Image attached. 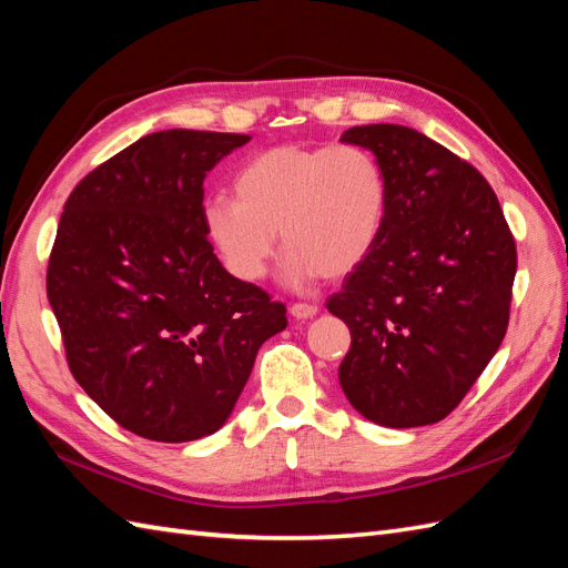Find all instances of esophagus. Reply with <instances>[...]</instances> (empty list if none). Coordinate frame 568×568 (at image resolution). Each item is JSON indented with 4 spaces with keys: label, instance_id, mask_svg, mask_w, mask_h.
Wrapping results in <instances>:
<instances>
[{
    "label": "esophagus",
    "instance_id": "34e87169",
    "mask_svg": "<svg viewBox=\"0 0 568 568\" xmlns=\"http://www.w3.org/2000/svg\"><path fill=\"white\" fill-rule=\"evenodd\" d=\"M316 312H320V307L310 305V302H295V305L290 307V314H293L295 320H312Z\"/></svg>",
    "mask_w": 568,
    "mask_h": 568
}]
</instances>
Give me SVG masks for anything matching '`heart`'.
Returning a JSON list of instances; mask_svg holds the SVG:
<instances>
[{
  "instance_id": "heart-1",
  "label": "heart",
  "mask_w": 568,
  "mask_h": 568,
  "mask_svg": "<svg viewBox=\"0 0 568 568\" xmlns=\"http://www.w3.org/2000/svg\"><path fill=\"white\" fill-rule=\"evenodd\" d=\"M234 197L203 205L210 240L236 278L258 281L275 242L287 248L293 283L344 278L373 254L385 232L389 186L377 156L358 144H275L240 166Z\"/></svg>"
}]
</instances>
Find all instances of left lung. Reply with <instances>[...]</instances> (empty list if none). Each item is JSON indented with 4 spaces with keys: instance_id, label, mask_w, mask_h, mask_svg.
Returning <instances> with one entry per match:
<instances>
[{
    "instance_id": "8db88e82",
    "label": "left lung",
    "mask_w": 568,
    "mask_h": 568,
    "mask_svg": "<svg viewBox=\"0 0 568 568\" xmlns=\"http://www.w3.org/2000/svg\"><path fill=\"white\" fill-rule=\"evenodd\" d=\"M341 142L371 150L389 186L377 246L326 302L351 328L341 389L377 426L438 424L506 336L516 242L479 171L418 130L358 125Z\"/></svg>"
}]
</instances>
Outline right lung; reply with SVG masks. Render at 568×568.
Segmentation results:
<instances>
[{"instance_id": "right-lung-1", "label": "right lung", "mask_w": 568, "mask_h": 568, "mask_svg": "<svg viewBox=\"0 0 568 568\" xmlns=\"http://www.w3.org/2000/svg\"><path fill=\"white\" fill-rule=\"evenodd\" d=\"M248 135L162 130L77 183L48 263L68 365L118 426L160 443L215 433L285 305L222 268L203 181Z\"/></svg>"}]
</instances>
